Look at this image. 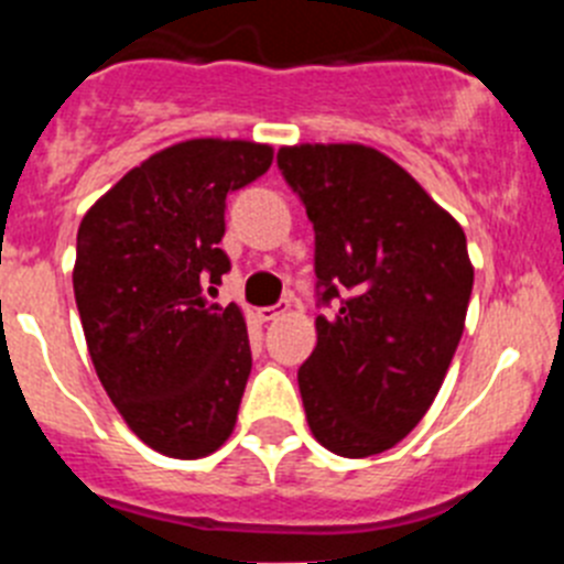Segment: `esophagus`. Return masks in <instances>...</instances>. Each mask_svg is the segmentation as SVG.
Here are the masks:
<instances>
[{
  "label": "esophagus",
  "mask_w": 564,
  "mask_h": 564,
  "mask_svg": "<svg viewBox=\"0 0 564 564\" xmlns=\"http://www.w3.org/2000/svg\"><path fill=\"white\" fill-rule=\"evenodd\" d=\"M288 311H291V305H288V302H279V305H271V307H259L257 316L262 318V322H273V318H279Z\"/></svg>",
  "instance_id": "esophagus-1"
}]
</instances>
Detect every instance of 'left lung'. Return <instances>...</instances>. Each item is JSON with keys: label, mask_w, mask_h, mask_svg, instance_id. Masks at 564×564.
<instances>
[{"label": "left lung", "mask_w": 564, "mask_h": 564, "mask_svg": "<svg viewBox=\"0 0 564 564\" xmlns=\"http://www.w3.org/2000/svg\"><path fill=\"white\" fill-rule=\"evenodd\" d=\"M313 223L316 350L299 367L311 432L341 457L410 435L463 336L475 268L466 234L387 154L358 143L279 149Z\"/></svg>", "instance_id": "left-lung-1"}]
</instances>
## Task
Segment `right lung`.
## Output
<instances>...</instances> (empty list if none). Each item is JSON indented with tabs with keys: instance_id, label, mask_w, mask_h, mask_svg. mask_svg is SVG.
Returning a JSON list of instances; mask_svg holds the SVG:
<instances>
[{
	"instance_id": "obj_1",
	"label": "right lung",
	"mask_w": 564,
	"mask_h": 564,
	"mask_svg": "<svg viewBox=\"0 0 564 564\" xmlns=\"http://www.w3.org/2000/svg\"><path fill=\"white\" fill-rule=\"evenodd\" d=\"M271 161L262 143H177L123 174L78 226L73 291L89 358L129 430L161 455H212L237 423L246 318L206 293L231 271L226 197Z\"/></svg>"
}]
</instances>
